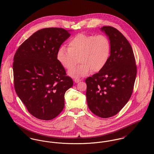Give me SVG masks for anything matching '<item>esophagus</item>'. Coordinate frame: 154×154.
<instances>
[{
	"label": "esophagus",
	"instance_id": "1",
	"mask_svg": "<svg viewBox=\"0 0 154 154\" xmlns=\"http://www.w3.org/2000/svg\"><path fill=\"white\" fill-rule=\"evenodd\" d=\"M81 81V80L80 79H74V82H75V83H78V82H79Z\"/></svg>",
	"mask_w": 154,
	"mask_h": 154
}]
</instances>
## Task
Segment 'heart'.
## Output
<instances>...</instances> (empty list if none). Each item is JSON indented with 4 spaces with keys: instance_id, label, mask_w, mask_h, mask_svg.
Here are the masks:
<instances>
[{
    "instance_id": "1",
    "label": "heart",
    "mask_w": 154,
    "mask_h": 154,
    "mask_svg": "<svg viewBox=\"0 0 154 154\" xmlns=\"http://www.w3.org/2000/svg\"><path fill=\"white\" fill-rule=\"evenodd\" d=\"M110 51V40L106 35L79 34L69 40L67 48L63 45L58 48L56 57L66 69L79 60L81 64L68 71L70 76L79 78L102 70L109 59Z\"/></svg>"
}]
</instances>
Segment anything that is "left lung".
I'll return each mask as SVG.
<instances>
[{
    "mask_svg": "<svg viewBox=\"0 0 154 154\" xmlns=\"http://www.w3.org/2000/svg\"><path fill=\"white\" fill-rule=\"evenodd\" d=\"M100 29L110 40V57L102 70L85 80L86 97L89 110L98 117L109 118L129 100L137 69L132 47L125 37L110 26Z\"/></svg>",
    "mask_w": 154,
    "mask_h": 154,
    "instance_id": "obj_1",
    "label": "left lung"
}]
</instances>
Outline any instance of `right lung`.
Wrapping results in <instances>:
<instances>
[{
  "mask_svg": "<svg viewBox=\"0 0 154 154\" xmlns=\"http://www.w3.org/2000/svg\"><path fill=\"white\" fill-rule=\"evenodd\" d=\"M72 30L61 28L40 29L18 48L14 58L15 91L28 112L50 120L65 106V94L73 86L64 67L58 62V48Z\"/></svg>",
  "mask_w": 154,
  "mask_h": 154,
  "instance_id": "1",
  "label": "right lung"
}]
</instances>
